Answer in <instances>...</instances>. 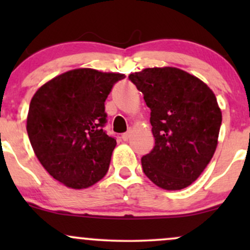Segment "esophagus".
<instances>
[{
    "instance_id": "esophagus-1",
    "label": "esophagus",
    "mask_w": 250,
    "mask_h": 250,
    "mask_svg": "<svg viewBox=\"0 0 250 250\" xmlns=\"http://www.w3.org/2000/svg\"><path fill=\"white\" fill-rule=\"evenodd\" d=\"M130 135H131V130H128L127 133H123V134H122V136H121L123 141H128L129 137H130Z\"/></svg>"
}]
</instances>
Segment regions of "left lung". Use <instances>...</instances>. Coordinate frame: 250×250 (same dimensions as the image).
Returning <instances> with one entry per match:
<instances>
[{
  "label": "left lung",
  "instance_id": "1",
  "mask_svg": "<svg viewBox=\"0 0 250 250\" xmlns=\"http://www.w3.org/2000/svg\"><path fill=\"white\" fill-rule=\"evenodd\" d=\"M129 80L150 108L155 146L141 159L143 173L160 188L190 186L210 162L222 114L206 83L177 68H147Z\"/></svg>",
  "mask_w": 250,
  "mask_h": 250
}]
</instances>
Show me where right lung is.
<instances>
[{
  "mask_svg": "<svg viewBox=\"0 0 250 250\" xmlns=\"http://www.w3.org/2000/svg\"><path fill=\"white\" fill-rule=\"evenodd\" d=\"M123 74L82 68L54 77L31 99L27 131L34 153L54 179L87 188L107 174L115 137L103 130L104 102Z\"/></svg>",
  "mask_w": 250,
  "mask_h": 250,
  "instance_id": "add662e5",
  "label": "right lung"
}]
</instances>
